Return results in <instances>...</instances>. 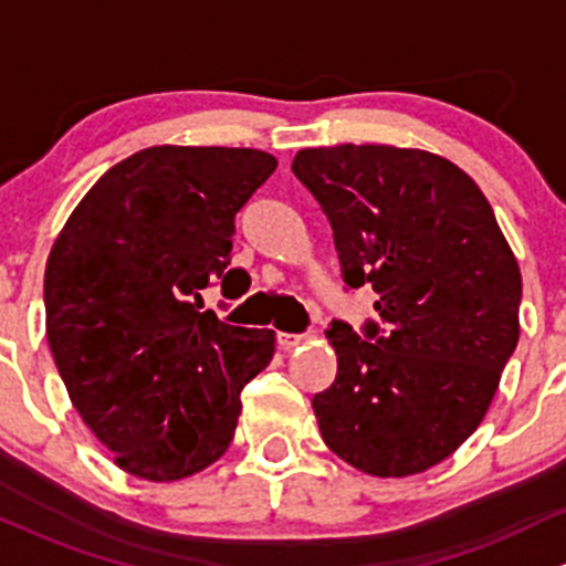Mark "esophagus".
Masks as SVG:
<instances>
[{"label": "esophagus", "instance_id": "34e87169", "mask_svg": "<svg viewBox=\"0 0 566 566\" xmlns=\"http://www.w3.org/2000/svg\"><path fill=\"white\" fill-rule=\"evenodd\" d=\"M300 343H305V335H289V332H277V346L285 348V352H289V348H296Z\"/></svg>", "mask_w": 566, "mask_h": 566}]
</instances>
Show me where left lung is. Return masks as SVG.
<instances>
[{
    "mask_svg": "<svg viewBox=\"0 0 566 566\" xmlns=\"http://www.w3.org/2000/svg\"><path fill=\"white\" fill-rule=\"evenodd\" d=\"M291 171L329 218L343 281L384 326L335 322V381L313 395L324 444L370 476L441 463L480 428L521 337V266L480 185L389 144L300 149Z\"/></svg>",
    "mask_w": 566,
    "mask_h": 566,
    "instance_id": "left-lung-1",
    "label": "left lung"
}]
</instances>
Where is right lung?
<instances>
[{
	"label": "right lung",
	"instance_id": "1",
	"mask_svg": "<svg viewBox=\"0 0 566 566\" xmlns=\"http://www.w3.org/2000/svg\"><path fill=\"white\" fill-rule=\"evenodd\" d=\"M275 168L261 149H142L92 185L51 244L56 370L130 476L177 482L212 465L234 439L242 387L275 357L272 329L201 311L214 277L226 291L248 277L226 272L234 218Z\"/></svg>",
	"mask_w": 566,
	"mask_h": 566
}]
</instances>
